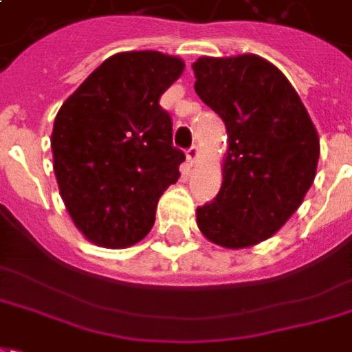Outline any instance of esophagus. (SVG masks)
Here are the masks:
<instances>
[{
    "mask_svg": "<svg viewBox=\"0 0 352 352\" xmlns=\"http://www.w3.org/2000/svg\"><path fill=\"white\" fill-rule=\"evenodd\" d=\"M186 157H187V161L191 163V165L192 163H197V160L200 157V150H198V146L189 148V150L186 152Z\"/></svg>",
    "mask_w": 352,
    "mask_h": 352,
    "instance_id": "obj_1",
    "label": "esophagus"
}]
</instances>
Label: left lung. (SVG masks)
<instances>
[{"label":"left lung","mask_w":352,"mask_h":352,"mask_svg":"<svg viewBox=\"0 0 352 352\" xmlns=\"http://www.w3.org/2000/svg\"><path fill=\"white\" fill-rule=\"evenodd\" d=\"M192 72L228 133L223 186L197 208L198 228L219 247H254L287 223L314 184L317 129L286 76L260 55L200 57Z\"/></svg>","instance_id":"obj_1"}]
</instances>
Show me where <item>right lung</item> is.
<instances>
[{
    "instance_id": "add662e5",
    "label": "right lung",
    "mask_w": 352,
    "mask_h": 352,
    "mask_svg": "<svg viewBox=\"0 0 352 352\" xmlns=\"http://www.w3.org/2000/svg\"><path fill=\"white\" fill-rule=\"evenodd\" d=\"M186 63L161 52L105 59L65 100L52 131L54 173L66 211L91 243L135 245L152 230L166 187L186 160L173 146L161 94Z\"/></svg>"
}]
</instances>
